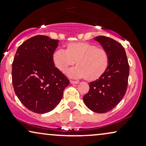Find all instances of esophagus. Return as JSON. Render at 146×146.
<instances>
[{
    "label": "esophagus",
    "instance_id": "1",
    "mask_svg": "<svg viewBox=\"0 0 146 146\" xmlns=\"http://www.w3.org/2000/svg\"><path fill=\"white\" fill-rule=\"evenodd\" d=\"M70 82H71V84H78L79 82L74 81V80H71V81H70Z\"/></svg>",
    "mask_w": 146,
    "mask_h": 146
}]
</instances>
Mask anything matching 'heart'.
<instances>
[{"label": "heart", "mask_w": 146, "mask_h": 146, "mask_svg": "<svg viewBox=\"0 0 146 146\" xmlns=\"http://www.w3.org/2000/svg\"><path fill=\"white\" fill-rule=\"evenodd\" d=\"M109 54L105 48L88 42H71L66 50L58 48L53 54L57 68L64 72L76 61V66L68 71L70 77L95 80L101 77L109 64Z\"/></svg>", "instance_id": "1"}]
</instances>
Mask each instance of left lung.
<instances>
[{
  "instance_id": "1",
  "label": "left lung",
  "mask_w": 146,
  "mask_h": 146,
  "mask_svg": "<svg viewBox=\"0 0 146 146\" xmlns=\"http://www.w3.org/2000/svg\"><path fill=\"white\" fill-rule=\"evenodd\" d=\"M95 40L108 51L109 64L100 78L89 83V91L83 100L92 111L104 113L115 108L125 95L129 64L124 48L119 42L104 36L95 37Z\"/></svg>"
}]
</instances>
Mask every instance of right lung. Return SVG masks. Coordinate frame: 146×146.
<instances>
[{"label":"right lung","instance_id":"right-lung-1","mask_svg":"<svg viewBox=\"0 0 146 146\" xmlns=\"http://www.w3.org/2000/svg\"><path fill=\"white\" fill-rule=\"evenodd\" d=\"M58 40L33 36L20 45L12 63V84L23 105L36 113L54 109L69 80L55 66L53 54Z\"/></svg>","mask_w":146,"mask_h":146}]
</instances>
